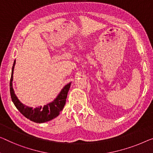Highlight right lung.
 <instances>
[{
  "label": "right lung",
  "mask_w": 153,
  "mask_h": 153,
  "mask_svg": "<svg viewBox=\"0 0 153 153\" xmlns=\"http://www.w3.org/2000/svg\"><path fill=\"white\" fill-rule=\"evenodd\" d=\"M16 64V60L13 62L12 70H11V76L10 79V94L11 100L14 104L18 111L27 119L30 120L36 123H43L53 120V118L58 116L60 112L62 110L66 103V99L71 86V82L67 84L60 91L58 96L51 103L45 105L44 106L31 108V107L24 105L20 102L16 95L12 86L13 74Z\"/></svg>",
  "instance_id": "add662e5"
}]
</instances>
